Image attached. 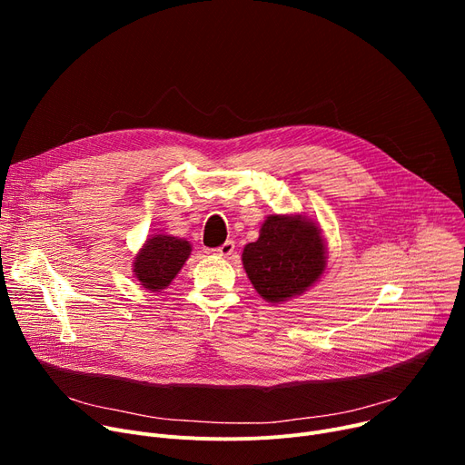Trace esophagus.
Returning a JSON list of instances; mask_svg holds the SVG:
<instances>
[{
  "label": "esophagus",
  "instance_id": "esophagus-1",
  "mask_svg": "<svg viewBox=\"0 0 465 465\" xmlns=\"http://www.w3.org/2000/svg\"><path fill=\"white\" fill-rule=\"evenodd\" d=\"M233 251H235V242L233 241H226L224 245H220L218 249H214L213 252L216 254V256H223V258H228L230 254H233Z\"/></svg>",
  "mask_w": 465,
  "mask_h": 465
}]
</instances>
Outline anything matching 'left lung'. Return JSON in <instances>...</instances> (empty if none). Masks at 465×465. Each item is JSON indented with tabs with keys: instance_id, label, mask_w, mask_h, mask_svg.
I'll return each mask as SVG.
<instances>
[{
	"instance_id": "8db88e82",
	"label": "left lung",
	"mask_w": 465,
	"mask_h": 465,
	"mask_svg": "<svg viewBox=\"0 0 465 465\" xmlns=\"http://www.w3.org/2000/svg\"><path fill=\"white\" fill-rule=\"evenodd\" d=\"M242 267L265 302L281 303L300 296L324 273L322 232L302 214H270L258 241L242 249Z\"/></svg>"
}]
</instances>
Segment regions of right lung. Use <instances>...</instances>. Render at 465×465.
<instances>
[{"instance_id":"right-lung-1","label":"right lung","mask_w":465,"mask_h":465,"mask_svg":"<svg viewBox=\"0 0 465 465\" xmlns=\"http://www.w3.org/2000/svg\"><path fill=\"white\" fill-rule=\"evenodd\" d=\"M190 252L192 245L184 239L165 233L153 235L134 260V275L143 288L160 292L177 277Z\"/></svg>"}]
</instances>
